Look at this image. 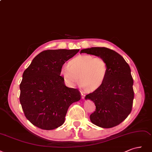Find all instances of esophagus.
Wrapping results in <instances>:
<instances>
[{
	"label": "esophagus",
	"mask_w": 152,
	"mask_h": 152,
	"mask_svg": "<svg viewBox=\"0 0 152 152\" xmlns=\"http://www.w3.org/2000/svg\"><path fill=\"white\" fill-rule=\"evenodd\" d=\"M81 98H82V99H85V93H83V92H82V91H81Z\"/></svg>",
	"instance_id": "obj_1"
}]
</instances>
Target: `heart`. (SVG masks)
Wrapping results in <instances>:
<instances>
[{"mask_svg": "<svg viewBox=\"0 0 152 152\" xmlns=\"http://www.w3.org/2000/svg\"><path fill=\"white\" fill-rule=\"evenodd\" d=\"M68 64L61 67L60 74L69 87L75 86L80 80L83 88L94 91L103 85L108 75V64L101 57L78 56Z\"/></svg>", "mask_w": 152, "mask_h": 152, "instance_id": "1", "label": "heart"}]
</instances>
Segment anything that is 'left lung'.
Masks as SVG:
<instances>
[{
	"label": "left lung",
	"mask_w": 152,
	"mask_h": 152,
	"mask_svg": "<svg viewBox=\"0 0 152 152\" xmlns=\"http://www.w3.org/2000/svg\"><path fill=\"white\" fill-rule=\"evenodd\" d=\"M81 53L101 57L108 64L105 82L85 96L96 106L90 117L91 122L103 128L119 125L127 118L133 107V79L129 66L120 54L108 48L91 47L81 50Z\"/></svg>",
	"instance_id": "obj_1"
}]
</instances>
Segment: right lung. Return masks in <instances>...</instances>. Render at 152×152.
Instances as JSON below:
<instances>
[{"instance_id":"1","label":"right lung","mask_w":152,"mask_h":152,"mask_svg":"<svg viewBox=\"0 0 152 152\" xmlns=\"http://www.w3.org/2000/svg\"><path fill=\"white\" fill-rule=\"evenodd\" d=\"M79 49L44 50L24 71L20 100L24 114L38 128L51 130L62 125L69 107L81 99L80 91L67 87L61 68Z\"/></svg>"}]
</instances>
